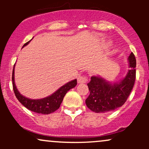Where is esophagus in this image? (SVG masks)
I'll return each mask as SVG.
<instances>
[{"label":"esophagus","instance_id":"1","mask_svg":"<svg viewBox=\"0 0 149 149\" xmlns=\"http://www.w3.org/2000/svg\"><path fill=\"white\" fill-rule=\"evenodd\" d=\"M88 81V78L85 76H79L78 77V83H85Z\"/></svg>","mask_w":149,"mask_h":149}]
</instances>
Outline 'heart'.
<instances>
[{
	"instance_id": "heart-1",
	"label": "heart",
	"mask_w": 149,
	"mask_h": 149,
	"mask_svg": "<svg viewBox=\"0 0 149 149\" xmlns=\"http://www.w3.org/2000/svg\"><path fill=\"white\" fill-rule=\"evenodd\" d=\"M108 45H109V43H108V42L107 43H105V46H108Z\"/></svg>"
}]
</instances>
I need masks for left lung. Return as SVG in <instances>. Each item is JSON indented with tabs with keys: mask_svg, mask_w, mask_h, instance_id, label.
<instances>
[{
	"mask_svg": "<svg viewBox=\"0 0 149 149\" xmlns=\"http://www.w3.org/2000/svg\"><path fill=\"white\" fill-rule=\"evenodd\" d=\"M128 59L131 69L119 83L112 85L100 77H91L90 82L88 83L90 95L85 100L90 110L95 113L111 111L125 103L136 78V59L132 52Z\"/></svg>",
	"mask_w": 149,
	"mask_h": 149,
	"instance_id": "obj_1",
	"label": "left lung"
}]
</instances>
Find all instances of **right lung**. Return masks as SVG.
Returning <instances> with one entry per match:
<instances>
[{"label": "right lung", "instance_id": "obj_1", "mask_svg": "<svg viewBox=\"0 0 149 149\" xmlns=\"http://www.w3.org/2000/svg\"><path fill=\"white\" fill-rule=\"evenodd\" d=\"M29 42H29H26L24 45H23V47L26 45ZM14 73L15 65L13 71L12 80H13V87L15 96L22 105L24 106L29 110L37 113L49 114L57 111L60 107L66 92L71 89L76 87V85H77V80L75 79L63 85L62 87H61L59 90H57L50 96L43 99H40V100H30V99L22 96L21 94L19 92L16 86H15Z\"/></svg>", "mask_w": 149, "mask_h": 149}]
</instances>
